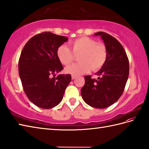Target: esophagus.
Instances as JSON below:
<instances>
[{"label":"esophagus","instance_id":"esophagus-1","mask_svg":"<svg viewBox=\"0 0 149 149\" xmlns=\"http://www.w3.org/2000/svg\"><path fill=\"white\" fill-rule=\"evenodd\" d=\"M76 77H77V76L74 75H72V79H73V80H74V79H75Z\"/></svg>","mask_w":149,"mask_h":149}]
</instances>
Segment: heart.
Listing matches in <instances>:
<instances>
[{
  "instance_id": "1",
  "label": "heart",
  "mask_w": 149,
  "mask_h": 149,
  "mask_svg": "<svg viewBox=\"0 0 149 149\" xmlns=\"http://www.w3.org/2000/svg\"><path fill=\"white\" fill-rule=\"evenodd\" d=\"M72 50L65 44L59 46L56 55L59 61L64 65H70L75 56H79L78 63L72 64L66 68L68 74L79 75L87 73L92 69L97 71L105 64L107 58V49L103 44L97 43L91 38L82 37L71 41Z\"/></svg>"
}]
</instances>
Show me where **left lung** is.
Masks as SVG:
<instances>
[{
    "instance_id": "1",
    "label": "left lung",
    "mask_w": 149,
    "mask_h": 149,
    "mask_svg": "<svg viewBox=\"0 0 149 149\" xmlns=\"http://www.w3.org/2000/svg\"><path fill=\"white\" fill-rule=\"evenodd\" d=\"M107 49L105 64L96 73L97 80L91 76L84 77L85 84L81 89L84 101L96 109H105L116 103L122 95L129 76V60L123 46L109 34L99 32Z\"/></svg>"
}]
</instances>
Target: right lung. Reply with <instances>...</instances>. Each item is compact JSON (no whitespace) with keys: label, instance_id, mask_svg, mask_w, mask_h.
<instances>
[{"label":"right lung","instance_id":"right-lung-1","mask_svg":"<svg viewBox=\"0 0 149 149\" xmlns=\"http://www.w3.org/2000/svg\"><path fill=\"white\" fill-rule=\"evenodd\" d=\"M67 40L66 37L43 32L31 38L21 53L18 70L23 90L40 108L48 109L58 105L71 81L70 74L51 77L63 69L56 51Z\"/></svg>","mask_w":149,"mask_h":149}]
</instances>
